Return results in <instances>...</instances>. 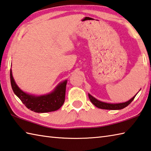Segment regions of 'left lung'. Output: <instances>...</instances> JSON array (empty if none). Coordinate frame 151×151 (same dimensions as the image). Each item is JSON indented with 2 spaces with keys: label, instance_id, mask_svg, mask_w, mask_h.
Wrapping results in <instances>:
<instances>
[{
  "label": "left lung",
  "instance_id": "left-lung-1",
  "mask_svg": "<svg viewBox=\"0 0 151 151\" xmlns=\"http://www.w3.org/2000/svg\"><path fill=\"white\" fill-rule=\"evenodd\" d=\"M136 95H135L134 97H133L131 99H129L128 101L125 102V103H116V104H112V103H107L100 101L99 100L96 99L95 97L91 96L90 94H88V97H89L91 102L96 107H98L99 109H107V110H119V109L125 108L126 107H127V106L130 104L131 102L134 99L135 97L136 96Z\"/></svg>",
  "mask_w": 151,
  "mask_h": 151
}]
</instances>
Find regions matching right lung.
Returning <instances> with one entry per match:
<instances>
[{
  "mask_svg": "<svg viewBox=\"0 0 151 151\" xmlns=\"http://www.w3.org/2000/svg\"><path fill=\"white\" fill-rule=\"evenodd\" d=\"M10 82L14 93L27 108L36 113H48L58 110L65 101L67 81L61 82L51 93L42 96H33L23 92L15 82L10 69Z\"/></svg>",
  "mask_w": 151,
  "mask_h": 151,
  "instance_id": "right-lung-1",
  "label": "right lung"
}]
</instances>
